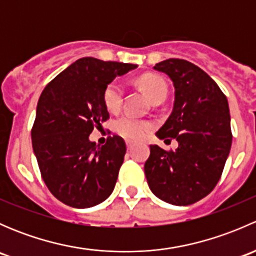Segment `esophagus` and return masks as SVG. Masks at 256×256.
Here are the masks:
<instances>
[{
    "label": "esophagus",
    "instance_id": "obj_1",
    "mask_svg": "<svg viewBox=\"0 0 256 256\" xmlns=\"http://www.w3.org/2000/svg\"><path fill=\"white\" fill-rule=\"evenodd\" d=\"M126 146H128V150H131L134 146H135V144H134L132 141H130V140H126Z\"/></svg>",
    "mask_w": 256,
    "mask_h": 256
}]
</instances>
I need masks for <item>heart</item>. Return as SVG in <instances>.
I'll use <instances>...</instances> for the list:
<instances>
[{
  "label": "heart",
  "instance_id": "1",
  "mask_svg": "<svg viewBox=\"0 0 256 256\" xmlns=\"http://www.w3.org/2000/svg\"><path fill=\"white\" fill-rule=\"evenodd\" d=\"M138 85L147 92L152 102H157L166 98L167 85L164 80L157 76H144L138 79ZM125 95V88L118 80H112L105 86L102 100L105 106L110 112L120 110ZM154 124L151 120L136 118V116L125 114L116 118L115 128L122 138L130 140H142L154 128Z\"/></svg>",
  "mask_w": 256,
  "mask_h": 256
}]
</instances>
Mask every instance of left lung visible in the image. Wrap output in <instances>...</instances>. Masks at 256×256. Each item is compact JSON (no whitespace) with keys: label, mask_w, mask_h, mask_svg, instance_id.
Returning <instances> with one entry per match:
<instances>
[{"label":"left lung","mask_w":256,"mask_h":256,"mask_svg":"<svg viewBox=\"0 0 256 256\" xmlns=\"http://www.w3.org/2000/svg\"><path fill=\"white\" fill-rule=\"evenodd\" d=\"M156 70L174 82L171 115L157 131L161 140L176 138L178 147L150 146L144 174L156 197L174 206H190L208 196L218 183L232 146L228 100L206 72L184 59L157 63Z\"/></svg>","instance_id":"obj_1"}]
</instances>
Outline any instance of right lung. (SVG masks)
Instances as JSON below:
<instances>
[{
	"instance_id": "add662e5",
	"label": "right lung",
	"mask_w": 256,
	"mask_h": 256,
	"mask_svg": "<svg viewBox=\"0 0 256 256\" xmlns=\"http://www.w3.org/2000/svg\"><path fill=\"white\" fill-rule=\"evenodd\" d=\"M136 66L85 56L49 82L40 94L33 151L48 190L69 207H92L114 190L125 141L114 135L99 146L89 135L110 118L102 100L105 86Z\"/></svg>"
}]
</instances>
